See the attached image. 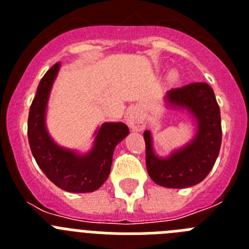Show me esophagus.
Returning a JSON list of instances; mask_svg holds the SVG:
<instances>
[{"mask_svg": "<svg viewBox=\"0 0 249 249\" xmlns=\"http://www.w3.org/2000/svg\"><path fill=\"white\" fill-rule=\"evenodd\" d=\"M126 121L128 123V126L135 131H142L144 128V118L142 113H140L136 107H132L127 111Z\"/></svg>", "mask_w": 249, "mask_h": 249, "instance_id": "34e87169", "label": "esophagus"}]
</instances>
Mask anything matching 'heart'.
Instances as JSON below:
<instances>
[{"label":"heart","mask_w":249,"mask_h":249,"mask_svg":"<svg viewBox=\"0 0 249 249\" xmlns=\"http://www.w3.org/2000/svg\"><path fill=\"white\" fill-rule=\"evenodd\" d=\"M169 78H171V80H172V81H175L176 80V74L172 73V74H171V77H169Z\"/></svg>","instance_id":"heart-1"}]
</instances>
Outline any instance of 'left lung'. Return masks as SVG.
Segmentation results:
<instances>
[{"instance_id":"obj_1","label":"left lung","mask_w":249,"mask_h":249,"mask_svg":"<svg viewBox=\"0 0 249 249\" xmlns=\"http://www.w3.org/2000/svg\"><path fill=\"white\" fill-rule=\"evenodd\" d=\"M167 105L186 109L197 123V133L190 143L160 158L153 151L152 136L144 131L146 167L152 181L167 188H186L207 177L218 157L222 142L221 112L214 92L206 82H193L166 93Z\"/></svg>"}]
</instances>
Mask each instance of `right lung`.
<instances>
[{"label": "right lung", "instance_id": "right-lung-1", "mask_svg": "<svg viewBox=\"0 0 249 249\" xmlns=\"http://www.w3.org/2000/svg\"><path fill=\"white\" fill-rule=\"evenodd\" d=\"M59 66H52L39 81L28 114V142L37 164L52 183L67 192H93L108 178L114 147L129 129L122 122L103 123L94 132L93 148L86 155L58 146L46 128V109Z\"/></svg>", "mask_w": 249, "mask_h": 249}]
</instances>
